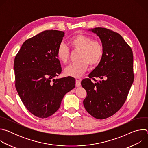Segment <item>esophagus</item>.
I'll use <instances>...</instances> for the list:
<instances>
[{
	"label": "esophagus",
	"mask_w": 148,
	"mask_h": 148,
	"mask_svg": "<svg viewBox=\"0 0 148 148\" xmlns=\"http://www.w3.org/2000/svg\"><path fill=\"white\" fill-rule=\"evenodd\" d=\"M75 86L76 87H80L81 86V82H80V80H78V79H77L76 81H75Z\"/></svg>",
	"instance_id": "obj_1"
}]
</instances>
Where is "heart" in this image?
<instances>
[{
  "mask_svg": "<svg viewBox=\"0 0 148 148\" xmlns=\"http://www.w3.org/2000/svg\"><path fill=\"white\" fill-rule=\"evenodd\" d=\"M69 44L74 51H78L76 63L70 64L64 69V74L70 77L79 78L85 73L88 67L95 66L103 56V47L98 40L82 34L75 35L69 40ZM58 59L66 64L70 58V50L63 43H60L56 51Z\"/></svg>",
  "mask_w": 148,
  "mask_h": 148,
  "instance_id": "b5f03b06",
  "label": "heart"
}]
</instances>
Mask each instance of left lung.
<instances>
[{"label":"left lung","instance_id":"1","mask_svg":"<svg viewBox=\"0 0 148 148\" xmlns=\"http://www.w3.org/2000/svg\"><path fill=\"white\" fill-rule=\"evenodd\" d=\"M89 30L99 37L103 52L89 78L81 81L87 93L83 104L91 116L103 119L118 112L127 98L134 79L133 53L118 33L102 27ZM95 77L101 80L94 83L91 79L97 81Z\"/></svg>","mask_w":148,"mask_h":148}]
</instances>
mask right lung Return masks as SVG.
I'll return each instance as SVG.
<instances>
[{"label": "right lung", "mask_w": 148, "mask_h": 148, "mask_svg": "<svg viewBox=\"0 0 148 148\" xmlns=\"http://www.w3.org/2000/svg\"><path fill=\"white\" fill-rule=\"evenodd\" d=\"M64 36L62 31L42 32L26 40L14 58L17 93L27 110L40 118L54 114L65 94L75 88L73 77L53 79L62 70L56 51Z\"/></svg>", "instance_id": "right-lung-1"}]
</instances>
